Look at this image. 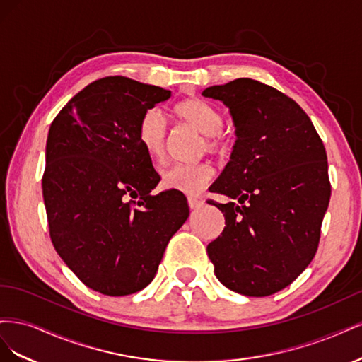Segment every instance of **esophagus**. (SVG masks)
Masks as SVG:
<instances>
[{"mask_svg":"<svg viewBox=\"0 0 362 362\" xmlns=\"http://www.w3.org/2000/svg\"><path fill=\"white\" fill-rule=\"evenodd\" d=\"M187 202H189V206L192 208V210H196V208H199L202 205V199L194 198V196H190V198L187 199Z\"/></svg>","mask_w":362,"mask_h":362,"instance_id":"34e87169","label":"esophagus"}]
</instances>
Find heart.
I'll list each match as a JSON object with an SVG mask.
<instances>
[{"label": "heart", "instance_id": "heart-1", "mask_svg": "<svg viewBox=\"0 0 362 362\" xmlns=\"http://www.w3.org/2000/svg\"><path fill=\"white\" fill-rule=\"evenodd\" d=\"M175 113L184 124L198 129L205 136L206 151L223 154L228 148V139L222 133L225 119L222 112L213 104L199 98H189L175 107ZM168 124L157 108H151L140 119L139 140L152 160H161L166 154ZM213 168L206 163L175 164L161 177V185L168 190H177L184 194H198L213 178Z\"/></svg>", "mask_w": 362, "mask_h": 362}]
</instances>
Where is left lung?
<instances>
[{
	"instance_id": "8db88e82",
	"label": "left lung",
	"mask_w": 362,
	"mask_h": 362,
	"mask_svg": "<svg viewBox=\"0 0 362 362\" xmlns=\"http://www.w3.org/2000/svg\"><path fill=\"white\" fill-rule=\"evenodd\" d=\"M231 113L237 140L211 192L225 216L206 246L214 273L235 293L262 298L298 278L314 258L331 198L323 141L300 105L275 87L237 78L206 87Z\"/></svg>"
}]
</instances>
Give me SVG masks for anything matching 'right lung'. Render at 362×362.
Wrapping results in <instances>:
<instances>
[{
	"mask_svg": "<svg viewBox=\"0 0 362 362\" xmlns=\"http://www.w3.org/2000/svg\"><path fill=\"white\" fill-rule=\"evenodd\" d=\"M170 95L105 76L49 127L42 190L51 242L84 286L107 296L144 290L190 213L180 192L151 194L160 177L139 140L141 116Z\"/></svg>",
	"mask_w": 362,
	"mask_h": 362,
	"instance_id": "right-lung-1",
	"label": "right lung"
}]
</instances>
